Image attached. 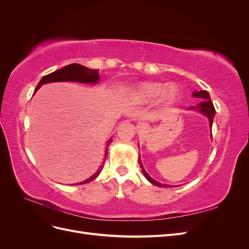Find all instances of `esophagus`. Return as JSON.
Segmentation results:
<instances>
[{
	"label": "esophagus",
	"instance_id": "esophagus-1",
	"mask_svg": "<svg viewBox=\"0 0 249 249\" xmlns=\"http://www.w3.org/2000/svg\"><path fill=\"white\" fill-rule=\"evenodd\" d=\"M145 130H146V124H145L139 123V124H137V131H138L139 133H144Z\"/></svg>",
	"mask_w": 249,
	"mask_h": 249
}]
</instances>
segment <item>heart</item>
<instances>
[{"label":"heart","instance_id":"1","mask_svg":"<svg viewBox=\"0 0 249 249\" xmlns=\"http://www.w3.org/2000/svg\"><path fill=\"white\" fill-rule=\"evenodd\" d=\"M178 89L176 84L164 85L158 82H145L139 84L134 90V95L143 102H154L159 97V102L163 105H169L177 99Z\"/></svg>","mask_w":249,"mask_h":249}]
</instances>
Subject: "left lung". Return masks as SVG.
Instances as JSON below:
<instances>
[{
    "label": "left lung",
    "instance_id": "left-lung-1",
    "mask_svg": "<svg viewBox=\"0 0 249 249\" xmlns=\"http://www.w3.org/2000/svg\"><path fill=\"white\" fill-rule=\"evenodd\" d=\"M192 95L194 97H198V99H201L203 100L201 103L197 104L196 106H192V107H189L188 108V110H197L198 112H200L201 114H203L205 116L208 117L209 119V124H210V127H212L213 125V120H214V116H215V108H214V105L212 103V101H211V97H210V94L209 92L207 91V90H200V91H194L192 93ZM139 164H140V167L142 169V172L143 175H144V177L146 178V179L148 180L149 183H152L153 185L155 186H158V187H170V185H166V184H161L159 182H157V180H155L153 178H150L148 176V173L145 171L144 167H143V165L141 163V160H140V157H139Z\"/></svg>",
    "mask_w": 249,
    "mask_h": 249
}]
</instances>
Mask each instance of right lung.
I'll use <instances>...</instances> for the list:
<instances>
[{
  "mask_svg": "<svg viewBox=\"0 0 249 249\" xmlns=\"http://www.w3.org/2000/svg\"><path fill=\"white\" fill-rule=\"evenodd\" d=\"M100 81V74H99V70H91L88 69L86 66H83L78 63H72L70 65H66L62 69H60L54 72H51L47 76H44L38 83L37 85L34 93L38 90L43 84H48V83L52 82H78V83H84V84H96ZM112 142V138H110L107 142L106 149H105V159H107V155H108V147L110 145V143ZM103 169V165H101L100 168L97 169V171L94 173L93 176L90 177L89 178L83 180L81 183H78L79 185L82 184H86L91 182V180L95 179L101 173ZM76 184V185H78Z\"/></svg>",
  "mask_w": 249,
  "mask_h": 249,
  "instance_id": "1",
  "label": "right lung"
}]
</instances>
